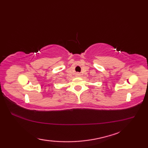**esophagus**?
<instances>
[{
  "instance_id": "obj_1",
  "label": "esophagus",
  "mask_w": 148,
  "mask_h": 148,
  "mask_svg": "<svg viewBox=\"0 0 148 148\" xmlns=\"http://www.w3.org/2000/svg\"><path fill=\"white\" fill-rule=\"evenodd\" d=\"M76 76H77V77H79V76H80V74H79V73H77V74H76Z\"/></svg>"
}]
</instances>
